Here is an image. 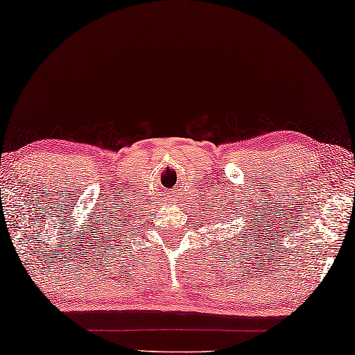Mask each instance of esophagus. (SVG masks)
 <instances>
[{
	"mask_svg": "<svg viewBox=\"0 0 355 355\" xmlns=\"http://www.w3.org/2000/svg\"><path fill=\"white\" fill-rule=\"evenodd\" d=\"M168 194H172V196H171V199H177V196H175V194H177V193H175V189L171 191V193H168Z\"/></svg>",
	"mask_w": 355,
	"mask_h": 355,
	"instance_id": "34e87169",
	"label": "esophagus"
}]
</instances>
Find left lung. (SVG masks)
I'll return each mask as SVG.
<instances>
[{
    "label": "left lung",
    "instance_id": "1",
    "mask_svg": "<svg viewBox=\"0 0 355 355\" xmlns=\"http://www.w3.org/2000/svg\"><path fill=\"white\" fill-rule=\"evenodd\" d=\"M224 199H227V196H226V198H224ZM230 204H232V200H229V204H219V207L211 208V213H215V216L219 218V215H223L224 211H226V213L230 211V210H227V208H234V207H230ZM224 205H226L227 207H224ZM235 213H239V208H237V210H235ZM202 221H204V219H202ZM211 221H215V219H211ZM254 230H256V229H254ZM240 235H243V234H240ZM240 240H243V237H240ZM230 243H232V241H230ZM216 245H218V243H216ZM235 245H237V243H235Z\"/></svg>",
    "mask_w": 355,
    "mask_h": 355
}]
</instances>
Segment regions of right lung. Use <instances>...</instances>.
Listing matches in <instances>:
<instances>
[{"mask_svg": "<svg viewBox=\"0 0 355 355\" xmlns=\"http://www.w3.org/2000/svg\"><path fill=\"white\" fill-rule=\"evenodd\" d=\"M134 219H136V221H137V218H134ZM126 221H128V219H126ZM139 221H140V219H139ZM132 224H136V223H134V221H132ZM126 226H128V223H126ZM132 229H136V230H137V227H136V226H134ZM128 230H129V229H128ZM126 239H128V237H126Z\"/></svg>", "mask_w": 355, "mask_h": 355, "instance_id": "obj_1", "label": "right lung"}]
</instances>
